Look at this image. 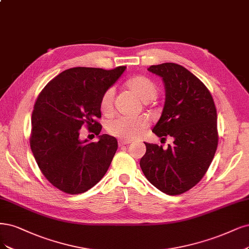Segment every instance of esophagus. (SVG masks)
Returning <instances> with one entry per match:
<instances>
[{
    "label": "esophagus",
    "mask_w": 249,
    "mask_h": 249,
    "mask_svg": "<svg viewBox=\"0 0 249 249\" xmlns=\"http://www.w3.org/2000/svg\"><path fill=\"white\" fill-rule=\"evenodd\" d=\"M131 143V141H128V140H123V139H119L118 140V145L119 146H124V145H127V144H130Z\"/></svg>",
    "instance_id": "34e87169"
}]
</instances>
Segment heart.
I'll return each mask as SVG.
<instances>
[{"label": "heart", "mask_w": 249, "mask_h": 249, "mask_svg": "<svg viewBox=\"0 0 249 249\" xmlns=\"http://www.w3.org/2000/svg\"><path fill=\"white\" fill-rule=\"evenodd\" d=\"M127 89L138 97L142 102L147 103L158 96V87L153 81L145 76H135L125 83ZM114 89H107L101 98L100 108L103 114H110L113 109ZM148 126V121L144 117L126 118L118 117L107 124V131L117 138L123 140H132L140 137L145 128Z\"/></svg>", "instance_id": "b5f03b06"}]
</instances>
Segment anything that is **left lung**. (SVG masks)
Returning <instances> with one entry per match:
<instances>
[{
  "label": "left lung",
  "instance_id": "8db88e82",
  "mask_svg": "<svg viewBox=\"0 0 249 249\" xmlns=\"http://www.w3.org/2000/svg\"><path fill=\"white\" fill-rule=\"evenodd\" d=\"M148 71L161 77L166 99L152 132L174 139L167 149L145 143L140 167L148 181L170 196L180 195L198 183L215 154L217 114L208 89L184 67L174 63L153 65ZM165 139V138H162Z\"/></svg>",
  "mask_w": 249,
  "mask_h": 249
}]
</instances>
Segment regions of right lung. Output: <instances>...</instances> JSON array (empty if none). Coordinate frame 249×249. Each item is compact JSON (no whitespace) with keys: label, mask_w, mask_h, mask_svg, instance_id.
Segmentation results:
<instances>
[{"label":"right lung","mask_w":249,"mask_h":249,"mask_svg":"<svg viewBox=\"0 0 249 249\" xmlns=\"http://www.w3.org/2000/svg\"><path fill=\"white\" fill-rule=\"evenodd\" d=\"M126 67L113 70L76 67L58 74L44 88L32 114L31 148L43 175L67 194L89 191L107 172L117 140L103 134L99 141L79 138L87 125L97 135L102 125L100 102Z\"/></svg>","instance_id":"add662e5"}]
</instances>
